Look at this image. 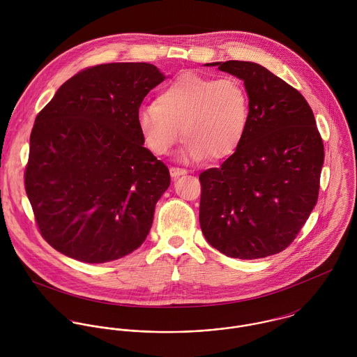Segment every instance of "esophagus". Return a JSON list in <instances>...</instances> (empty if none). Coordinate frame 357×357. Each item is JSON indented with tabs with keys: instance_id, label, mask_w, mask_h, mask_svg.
<instances>
[{
	"instance_id": "obj_1",
	"label": "esophagus",
	"mask_w": 357,
	"mask_h": 357,
	"mask_svg": "<svg viewBox=\"0 0 357 357\" xmlns=\"http://www.w3.org/2000/svg\"><path fill=\"white\" fill-rule=\"evenodd\" d=\"M169 172H170V176H172L173 178L180 177V176H183V174H187V170H185V169H180V167H170Z\"/></svg>"
}]
</instances>
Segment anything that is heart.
<instances>
[{
    "label": "heart",
    "instance_id": "obj_1",
    "mask_svg": "<svg viewBox=\"0 0 357 357\" xmlns=\"http://www.w3.org/2000/svg\"><path fill=\"white\" fill-rule=\"evenodd\" d=\"M249 122V95L239 78L192 71L162 86L155 102L137 114L143 142L155 155L170 153L183 135L185 144L180 156L185 162L232 155L243 142Z\"/></svg>",
    "mask_w": 357,
    "mask_h": 357
}]
</instances>
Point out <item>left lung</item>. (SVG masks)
<instances>
[{
    "mask_svg": "<svg viewBox=\"0 0 357 357\" xmlns=\"http://www.w3.org/2000/svg\"><path fill=\"white\" fill-rule=\"evenodd\" d=\"M243 81L250 122L238 150L201 173L199 222L220 253L255 259L284 250L313 210L323 142L304 96L253 61H215Z\"/></svg>",
    "mask_w": 357,
    "mask_h": 357,
    "instance_id": "1",
    "label": "left lung"
}]
</instances>
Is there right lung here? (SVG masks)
<instances>
[{
  "label": "right lung",
  "mask_w": 357,
  "mask_h": 357,
  "mask_svg": "<svg viewBox=\"0 0 357 357\" xmlns=\"http://www.w3.org/2000/svg\"><path fill=\"white\" fill-rule=\"evenodd\" d=\"M166 75L108 63L66 81L37 115L24 185L41 235L59 253L102 264L139 249L169 169L144 147L137 114Z\"/></svg>",
  "instance_id": "obj_1"
}]
</instances>
